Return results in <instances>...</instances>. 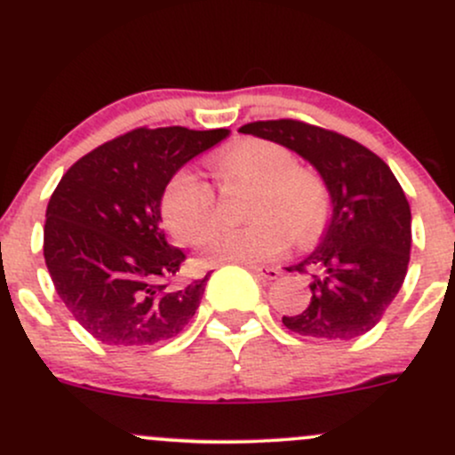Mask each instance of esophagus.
<instances>
[{
  "mask_svg": "<svg viewBox=\"0 0 455 455\" xmlns=\"http://www.w3.org/2000/svg\"><path fill=\"white\" fill-rule=\"evenodd\" d=\"M248 267H251V270L255 272L261 281H275V279H279V275H281L279 267H275V266H248Z\"/></svg>",
  "mask_w": 455,
  "mask_h": 455,
  "instance_id": "1",
  "label": "esophagus"
}]
</instances>
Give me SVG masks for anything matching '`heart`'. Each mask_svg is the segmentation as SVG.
<instances>
[{
    "mask_svg": "<svg viewBox=\"0 0 455 455\" xmlns=\"http://www.w3.org/2000/svg\"><path fill=\"white\" fill-rule=\"evenodd\" d=\"M213 172L222 185L246 183L255 188L248 203L251 227L224 228L218 224L215 191L189 167L167 180L161 196L165 227L179 242L204 246V259L213 264H252L281 255L291 243L314 240L329 215V191L312 170L296 165L290 148L267 140H243L213 159Z\"/></svg>",
    "mask_w": 455,
    "mask_h": 455,
    "instance_id": "heart-1",
    "label": "heart"
}]
</instances>
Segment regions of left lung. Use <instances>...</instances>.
Listing matches in <instances>:
<instances>
[{
	"label": "left lung",
	"instance_id": "obj_1",
	"mask_svg": "<svg viewBox=\"0 0 455 455\" xmlns=\"http://www.w3.org/2000/svg\"><path fill=\"white\" fill-rule=\"evenodd\" d=\"M290 148L309 161L331 198V218L318 246L290 266L309 272V305L283 315L290 331L318 340H353L381 320L399 294L410 264L412 213L390 167L362 143L333 131L270 119L240 128Z\"/></svg>",
	"mask_w": 455,
	"mask_h": 455
}]
</instances>
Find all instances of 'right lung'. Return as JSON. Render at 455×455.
I'll use <instances>...</instances> for the list:
<instances>
[{
	"label": "right lung",
	"mask_w": 455,
	"mask_h": 455,
	"mask_svg": "<svg viewBox=\"0 0 455 455\" xmlns=\"http://www.w3.org/2000/svg\"><path fill=\"white\" fill-rule=\"evenodd\" d=\"M227 128H135L76 161L52 194L43 255L65 307L111 347L179 336L209 275L172 285L185 252L161 228V196L188 161L227 140Z\"/></svg>",
	"instance_id": "1"
}]
</instances>
